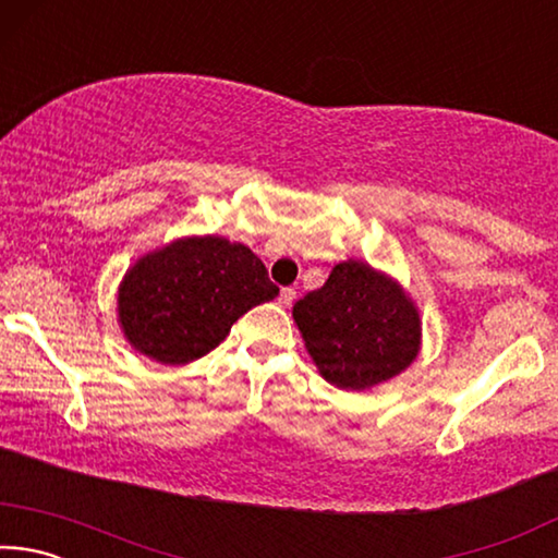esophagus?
<instances>
[{
    "instance_id": "obj_1",
    "label": "esophagus",
    "mask_w": 558,
    "mask_h": 558,
    "mask_svg": "<svg viewBox=\"0 0 558 558\" xmlns=\"http://www.w3.org/2000/svg\"><path fill=\"white\" fill-rule=\"evenodd\" d=\"M295 295H298L295 288H282L280 295H278V302H280L282 307H290L292 302H295Z\"/></svg>"
}]
</instances>
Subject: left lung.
<instances>
[{
	"label": "left lung",
	"mask_w": 558,
	"mask_h": 558,
	"mask_svg": "<svg viewBox=\"0 0 558 558\" xmlns=\"http://www.w3.org/2000/svg\"><path fill=\"white\" fill-rule=\"evenodd\" d=\"M292 317L319 374L339 389H369L409 366L421 344L413 302L369 263L344 260Z\"/></svg>",
	"instance_id": "left-lung-1"
}]
</instances>
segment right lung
<instances>
[{"label":"right lung","instance_id":"obj_1","mask_svg":"<svg viewBox=\"0 0 558 558\" xmlns=\"http://www.w3.org/2000/svg\"><path fill=\"white\" fill-rule=\"evenodd\" d=\"M278 295L248 245L219 235L182 239L128 270L118 315L130 344L162 364H186L231 332L251 307Z\"/></svg>","mask_w":558,"mask_h":558}]
</instances>
